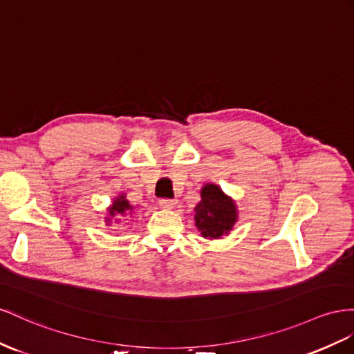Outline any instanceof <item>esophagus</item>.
I'll list each match as a JSON object with an SVG mask.
<instances>
[{"label":"esophagus","mask_w":354,"mask_h":354,"mask_svg":"<svg viewBox=\"0 0 354 354\" xmlns=\"http://www.w3.org/2000/svg\"><path fill=\"white\" fill-rule=\"evenodd\" d=\"M176 203L178 201H175V198H161L160 201V206L166 207V209H171V207H175Z\"/></svg>","instance_id":"obj_1"}]
</instances>
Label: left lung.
Returning a JSON list of instances; mask_svg holds the SVG:
<instances>
[{
  "label": "left lung",
  "instance_id": "8db88e82",
  "mask_svg": "<svg viewBox=\"0 0 354 354\" xmlns=\"http://www.w3.org/2000/svg\"><path fill=\"white\" fill-rule=\"evenodd\" d=\"M196 227L203 238H221L236 221V206L220 187L207 184L202 189V201L196 207Z\"/></svg>",
  "mask_w": 354,
  "mask_h": 354
}]
</instances>
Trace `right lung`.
<instances>
[{
  "label": "right lung",
  "mask_w": 354,
  "mask_h": 354,
  "mask_svg": "<svg viewBox=\"0 0 354 354\" xmlns=\"http://www.w3.org/2000/svg\"><path fill=\"white\" fill-rule=\"evenodd\" d=\"M131 209H133V206L129 203V201H127L125 196H120L116 198V201H113V205L109 207V215H111V216L124 215L125 212H129Z\"/></svg>",
  "instance_id": "add662e5"
}]
</instances>
